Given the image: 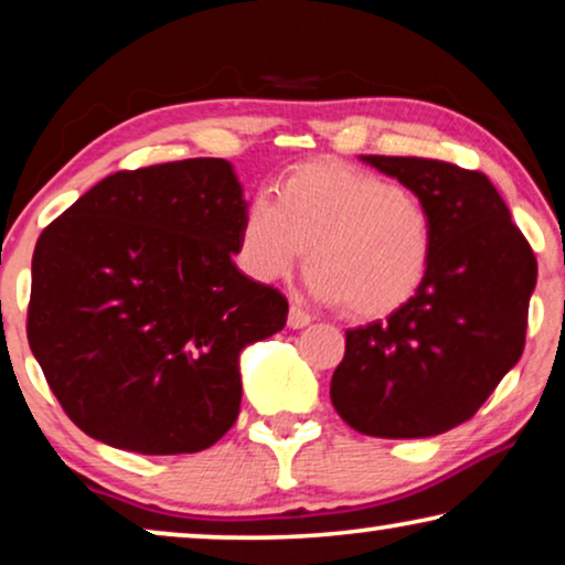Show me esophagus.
<instances>
[{
  "instance_id": "34e87169",
  "label": "esophagus",
  "mask_w": 565,
  "mask_h": 565,
  "mask_svg": "<svg viewBox=\"0 0 565 565\" xmlns=\"http://www.w3.org/2000/svg\"><path fill=\"white\" fill-rule=\"evenodd\" d=\"M308 323H311V313H306L303 308H298V306H290L288 327L290 329H303V327H308Z\"/></svg>"
}]
</instances>
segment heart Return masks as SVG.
Segmentation results:
<instances>
[{"mask_svg": "<svg viewBox=\"0 0 565 565\" xmlns=\"http://www.w3.org/2000/svg\"><path fill=\"white\" fill-rule=\"evenodd\" d=\"M306 252L316 298L344 303L354 319H385L412 303L427 280L431 215L419 198L381 174L331 159L306 161L275 184V203L249 200L238 262L254 280L275 282Z\"/></svg>", "mask_w": 565, "mask_h": 565, "instance_id": "heart-1", "label": "heart"}]
</instances>
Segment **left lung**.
<instances>
[{
  "mask_svg": "<svg viewBox=\"0 0 565 565\" xmlns=\"http://www.w3.org/2000/svg\"><path fill=\"white\" fill-rule=\"evenodd\" d=\"M422 200L435 252L422 290L385 321L347 331L331 404L383 439L468 422L516 365L537 259L483 172L419 157H362Z\"/></svg>",
  "mask_w": 565,
  "mask_h": 565,
  "instance_id": "8db88e82",
  "label": "left lung"
}]
</instances>
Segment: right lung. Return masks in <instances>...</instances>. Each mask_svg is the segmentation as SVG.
<instances>
[{"mask_svg":"<svg viewBox=\"0 0 565 565\" xmlns=\"http://www.w3.org/2000/svg\"><path fill=\"white\" fill-rule=\"evenodd\" d=\"M244 211L226 159H184L105 177L43 228L28 342L84 435L180 455L234 427L238 354L288 319L234 265Z\"/></svg>","mask_w":565,"mask_h":565,"instance_id":"right-lung-1","label":"right lung"}]
</instances>
